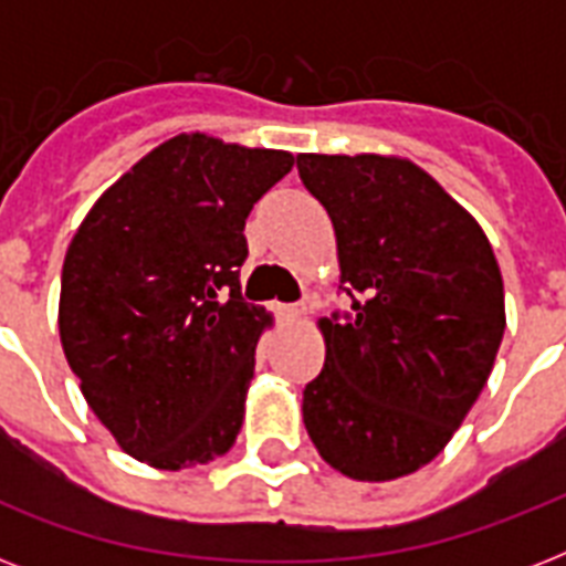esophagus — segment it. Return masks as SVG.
<instances>
[{
	"mask_svg": "<svg viewBox=\"0 0 566 566\" xmlns=\"http://www.w3.org/2000/svg\"><path fill=\"white\" fill-rule=\"evenodd\" d=\"M282 314L287 319H302L308 314V305L305 302H293V305H282Z\"/></svg>",
	"mask_w": 566,
	"mask_h": 566,
	"instance_id": "34e87169",
	"label": "esophagus"
}]
</instances>
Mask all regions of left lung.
<instances>
[{
    "instance_id": "8db88e82",
    "label": "left lung",
    "mask_w": 566,
    "mask_h": 566,
    "mask_svg": "<svg viewBox=\"0 0 566 566\" xmlns=\"http://www.w3.org/2000/svg\"><path fill=\"white\" fill-rule=\"evenodd\" d=\"M335 226L353 308L319 319L326 364L302 417L328 464L390 482L429 464L464 422L505 332L500 264L461 205L417 164L296 155Z\"/></svg>"
}]
</instances>
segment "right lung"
<instances>
[{"label":"right lung","mask_w":566,"mask_h":566,"mask_svg":"<svg viewBox=\"0 0 566 566\" xmlns=\"http://www.w3.org/2000/svg\"><path fill=\"white\" fill-rule=\"evenodd\" d=\"M291 153L179 135L96 199L66 249L57 328L91 411L158 470L226 455L243 422L258 337L243 300V226Z\"/></svg>","instance_id":"obj_1"}]
</instances>
